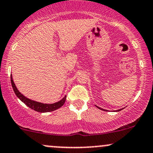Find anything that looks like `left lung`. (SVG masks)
I'll list each match as a JSON object with an SVG mask.
<instances>
[{
  "mask_svg": "<svg viewBox=\"0 0 153 153\" xmlns=\"http://www.w3.org/2000/svg\"><path fill=\"white\" fill-rule=\"evenodd\" d=\"M96 107H97V108H99V109H101V108H99V107H98L97 106H96ZM122 109H119V110H117V111H121V110H122ZM102 110H103V111H105L104 109H102Z\"/></svg>",
  "mask_w": 153,
  "mask_h": 153,
  "instance_id": "obj_1",
  "label": "left lung"
}]
</instances>
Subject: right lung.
Instances as JSON below:
<instances>
[{"instance_id":"obj_1","label":"right lung","mask_w":153,"mask_h":153,"mask_svg":"<svg viewBox=\"0 0 153 153\" xmlns=\"http://www.w3.org/2000/svg\"><path fill=\"white\" fill-rule=\"evenodd\" d=\"M10 82H11L12 88H13V91H14L15 94L16 95L17 97L19 98L22 102H24L27 106H29V108H31V109L36 111L38 112H42V113H44V112H49V111H54L57 108H60L61 106H63L66 100V96H65L64 98L62 100L58 101L57 103H51V104H47V103H42L39 102H36V101H32V100H30L27 98L25 97L24 95L21 94L20 92L18 91L17 88L16 87L14 82H13V78H12V75H10Z\"/></svg>"}]
</instances>
